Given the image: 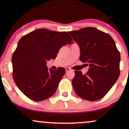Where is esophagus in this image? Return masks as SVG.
<instances>
[{
  "mask_svg": "<svg viewBox=\"0 0 129 129\" xmlns=\"http://www.w3.org/2000/svg\"><path fill=\"white\" fill-rule=\"evenodd\" d=\"M66 72H68V71H69L70 70V68H69V67H66Z\"/></svg>",
  "mask_w": 129,
  "mask_h": 129,
  "instance_id": "esophagus-1",
  "label": "esophagus"
}]
</instances>
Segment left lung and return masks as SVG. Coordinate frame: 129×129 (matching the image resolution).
<instances>
[{
  "label": "left lung",
  "mask_w": 129,
  "mask_h": 129,
  "mask_svg": "<svg viewBox=\"0 0 129 129\" xmlns=\"http://www.w3.org/2000/svg\"><path fill=\"white\" fill-rule=\"evenodd\" d=\"M80 48L79 59L89 66L86 74L75 71L72 84L75 93L84 100L95 101L113 86L120 73V53L109 34L94 27L69 32Z\"/></svg>",
  "instance_id": "obj_1"
}]
</instances>
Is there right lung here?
I'll use <instances>...</instances> for the list:
<instances>
[{
	"instance_id": "right-lung-1",
	"label": "right lung",
	"mask_w": 129,
	"mask_h": 129,
	"mask_svg": "<svg viewBox=\"0 0 129 129\" xmlns=\"http://www.w3.org/2000/svg\"><path fill=\"white\" fill-rule=\"evenodd\" d=\"M67 33L37 29L22 36L12 56L13 77L19 89L35 101L54 94L66 70L48 69L47 61L54 59L63 45L72 44Z\"/></svg>"
}]
</instances>
